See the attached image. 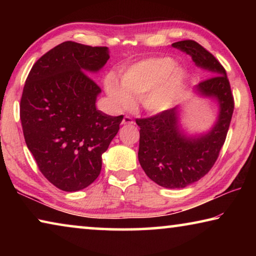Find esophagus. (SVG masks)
<instances>
[{"mask_svg":"<svg viewBox=\"0 0 256 256\" xmlns=\"http://www.w3.org/2000/svg\"><path fill=\"white\" fill-rule=\"evenodd\" d=\"M122 124H124V125H131V124H133V120L130 118V116H124L123 118V120H122Z\"/></svg>","mask_w":256,"mask_h":256,"instance_id":"34e87169","label":"esophagus"}]
</instances>
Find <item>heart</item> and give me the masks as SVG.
I'll use <instances>...</instances> for the list:
<instances>
[{
    "mask_svg": "<svg viewBox=\"0 0 256 256\" xmlns=\"http://www.w3.org/2000/svg\"><path fill=\"white\" fill-rule=\"evenodd\" d=\"M188 72L170 58H151L128 66L118 81L108 76L104 86L116 108H131L134 97L146 112L158 114L174 107L182 97Z\"/></svg>",
    "mask_w": 256,
    "mask_h": 256,
    "instance_id": "obj_1",
    "label": "heart"
}]
</instances>
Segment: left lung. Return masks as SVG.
Returning <instances> with one entry per match:
<instances>
[{
	"label": "left lung",
	"mask_w": 256,
	"mask_h": 256,
	"mask_svg": "<svg viewBox=\"0 0 256 256\" xmlns=\"http://www.w3.org/2000/svg\"><path fill=\"white\" fill-rule=\"evenodd\" d=\"M192 58L211 78L193 90L218 106V115L206 131L188 132L183 110L177 106L149 118L136 120L140 126L138 162L146 176L166 188H184L198 182L214 166L222 148L234 112V98L226 71L214 55L194 40L172 44Z\"/></svg>",
	"instance_id": "obj_1"
}]
</instances>
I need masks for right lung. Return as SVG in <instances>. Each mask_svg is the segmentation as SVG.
I'll list each match as a JSON object with an SVG mask.
<instances>
[{
    "mask_svg": "<svg viewBox=\"0 0 256 256\" xmlns=\"http://www.w3.org/2000/svg\"><path fill=\"white\" fill-rule=\"evenodd\" d=\"M108 58V47L64 42L42 55L26 80L20 102L26 144L42 174L66 192L99 176L102 156L123 120L96 107L102 90L89 74Z\"/></svg>",
    "mask_w": 256,
    "mask_h": 256,
    "instance_id": "obj_1",
    "label": "right lung"
}]
</instances>
